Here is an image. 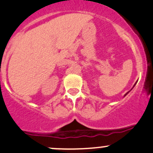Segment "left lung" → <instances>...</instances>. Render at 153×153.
I'll list each match as a JSON object with an SVG mask.
<instances>
[{"label":"left lung","instance_id":"8db88e82","mask_svg":"<svg viewBox=\"0 0 153 153\" xmlns=\"http://www.w3.org/2000/svg\"><path fill=\"white\" fill-rule=\"evenodd\" d=\"M136 84H137V82H136V83H135V84H134V85L133 88H134V86H135V85H136ZM132 88H131V90H132ZM129 91H128V92H127V93H126V94H125V95H124V97H126V96L127 94H128V92H129Z\"/></svg>","mask_w":153,"mask_h":153}]
</instances>
